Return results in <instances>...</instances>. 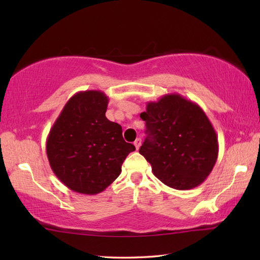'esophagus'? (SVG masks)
Segmentation results:
<instances>
[{"label": "esophagus", "instance_id": "34e87169", "mask_svg": "<svg viewBox=\"0 0 260 260\" xmlns=\"http://www.w3.org/2000/svg\"><path fill=\"white\" fill-rule=\"evenodd\" d=\"M141 144H142V140H141V139H136V141L134 142V145H135V147H136V150H139Z\"/></svg>", "mask_w": 260, "mask_h": 260}]
</instances>
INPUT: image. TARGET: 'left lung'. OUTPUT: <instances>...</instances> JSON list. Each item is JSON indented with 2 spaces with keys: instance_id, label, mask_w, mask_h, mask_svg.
<instances>
[{
  "instance_id": "left-lung-1",
  "label": "left lung",
  "mask_w": 260,
  "mask_h": 260,
  "mask_svg": "<svg viewBox=\"0 0 260 260\" xmlns=\"http://www.w3.org/2000/svg\"><path fill=\"white\" fill-rule=\"evenodd\" d=\"M141 118L147 137L140 153L153 174L175 190L200 185L218 158V136L198 104L179 93H168L146 105Z\"/></svg>"
}]
</instances>
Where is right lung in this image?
<instances>
[{"label": "right lung", "instance_id": "add662e5", "mask_svg": "<svg viewBox=\"0 0 260 260\" xmlns=\"http://www.w3.org/2000/svg\"><path fill=\"white\" fill-rule=\"evenodd\" d=\"M108 97L101 90L75 93L52 125L47 156L57 178L75 192L97 194L118 178L135 146L121 126L107 119Z\"/></svg>", "mask_w": 260, "mask_h": 260}]
</instances>
